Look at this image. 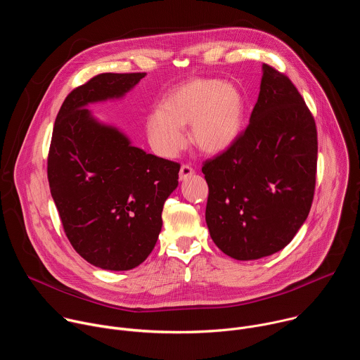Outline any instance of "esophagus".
<instances>
[{
    "instance_id": "1",
    "label": "esophagus",
    "mask_w": 360,
    "mask_h": 360,
    "mask_svg": "<svg viewBox=\"0 0 360 360\" xmlns=\"http://www.w3.org/2000/svg\"><path fill=\"white\" fill-rule=\"evenodd\" d=\"M193 169L189 165H182L181 171H179V181H185L188 178H191L193 175Z\"/></svg>"
}]
</instances>
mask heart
Wrapping results in <instances>:
<instances>
[{"label": "heart", "instance_id": "obj_1", "mask_svg": "<svg viewBox=\"0 0 360 360\" xmlns=\"http://www.w3.org/2000/svg\"><path fill=\"white\" fill-rule=\"evenodd\" d=\"M245 101L238 86L217 78L192 79L174 89L161 110L146 118V135L158 155L174 158L185 148V127L205 153H221L239 138Z\"/></svg>", "mask_w": 360, "mask_h": 360}]
</instances>
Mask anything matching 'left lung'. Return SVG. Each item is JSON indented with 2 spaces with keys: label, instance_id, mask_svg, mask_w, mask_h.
Returning <instances> with one entry per match:
<instances>
[{
  "label": "left lung",
  "instance_id": "1",
  "mask_svg": "<svg viewBox=\"0 0 360 360\" xmlns=\"http://www.w3.org/2000/svg\"><path fill=\"white\" fill-rule=\"evenodd\" d=\"M262 72L249 125L202 167L211 238L238 261L283 249L309 215L316 184L315 120L285 74L266 64Z\"/></svg>",
  "mask_w": 360,
  "mask_h": 360
}]
</instances>
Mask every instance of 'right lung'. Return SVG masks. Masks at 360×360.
Returning <instances> with one entry per match:
<instances>
[{
	"label": "right lung",
	"instance_id": "right-lung-1",
	"mask_svg": "<svg viewBox=\"0 0 360 360\" xmlns=\"http://www.w3.org/2000/svg\"><path fill=\"white\" fill-rule=\"evenodd\" d=\"M146 74L105 72L68 94L48 153V182L72 248L94 266L129 271L152 252L181 165L132 146L88 104L122 98Z\"/></svg>",
	"mask_w": 360,
	"mask_h": 360
}]
</instances>
